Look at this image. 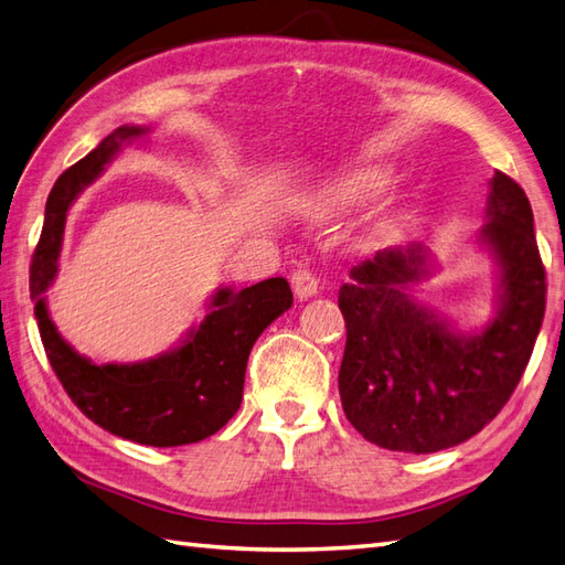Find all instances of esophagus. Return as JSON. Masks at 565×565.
I'll use <instances>...</instances> for the list:
<instances>
[{
  "mask_svg": "<svg viewBox=\"0 0 565 565\" xmlns=\"http://www.w3.org/2000/svg\"><path fill=\"white\" fill-rule=\"evenodd\" d=\"M290 282H292V290L299 299H309L319 292V278L315 275V270H309V268H297L292 273Z\"/></svg>",
  "mask_w": 565,
  "mask_h": 565,
  "instance_id": "obj_1",
  "label": "esophagus"
}]
</instances>
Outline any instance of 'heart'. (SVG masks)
Wrapping results in <instances>:
<instances>
[{
  "instance_id": "heart-1",
  "label": "heart",
  "mask_w": 565,
  "mask_h": 565,
  "mask_svg": "<svg viewBox=\"0 0 565 565\" xmlns=\"http://www.w3.org/2000/svg\"><path fill=\"white\" fill-rule=\"evenodd\" d=\"M386 183V177L374 167L367 169H358L353 173H348L341 183L335 185V198L341 203H360V200L372 198L377 191H382V185Z\"/></svg>"
}]
</instances>
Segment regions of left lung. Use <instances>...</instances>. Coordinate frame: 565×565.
<instances>
[{
	"label": "left lung",
	"instance_id": "8db88e82",
	"mask_svg": "<svg viewBox=\"0 0 565 565\" xmlns=\"http://www.w3.org/2000/svg\"><path fill=\"white\" fill-rule=\"evenodd\" d=\"M486 220L479 239L498 263V311L479 331L459 333L408 295L433 273L420 244L350 268L338 292L348 331L338 392L365 440L440 452L481 433L520 384L544 321L546 273L530 200L503 171L491 179Z\"/></svg>",
	"mask_w": 565,
	"mask_h": 565
}]
</instances>
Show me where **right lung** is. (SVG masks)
<instances>
[{
  "label": "right lung",
  "mask_w": 565,
  "mask_h": 565,
  "mask_svg": "<svg viewBox=\"0 0 565 565\" xmlns=\"http://www.w3.org/2000/svg\"><path fill=\"white\" fill-rule=\"evenodd\" d=\"M147 132L137 125H120L57 179L31 263V299L50 365L84 416L122 440L179 447L215 435L239 411L250 348L292 307V290L285 278L263 280L239 292L220 287L205 319L177 348L142 362L96 365L60 335L45 292L57 273L67 210L102 177L125 142Z\"/></svg>",
  "instance_id": "add662e5"
}]
</instances>
